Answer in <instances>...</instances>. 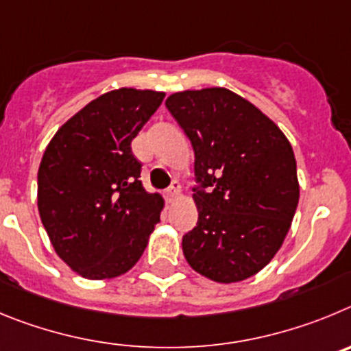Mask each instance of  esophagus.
Listing matches in <instances>:
<instances>
[{"label": "esophagus", "mask_w": 351, "mask_h": 351, "mask_svg": "<svg viewBox=\"0 0 351 351\" xmlns=\"http://www.w3.org/2000/svg\"><path fill=\"white\" fill-rule=\"evenodd\" d=\"M178 195H180V183L171 182V185L166 189V199H168V201H175Z\"/></svg>", "instance_id": "obj_1"}]
</instances>
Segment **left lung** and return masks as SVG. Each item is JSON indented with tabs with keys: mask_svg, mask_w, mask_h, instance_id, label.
I'll list each match as a JSON object with an SVG mask.
<instances>
[{
	"mask_svg": "<svg viewBox=\"0 0 351 351\" xmlns=\"http://www.w3.org/2000/svg\"><path fill=\"white\" fill-rule=\"evenodd\" d=\"M194 148L197 223L183 255L203 276L241 282L269 264L299 203L295 157L278 125L222 87L166 99Z\"/></svg>",
	"mask_w": 351,
	"mask_h": 351,
	"instance_id": "1",
	"label": "left lung"
}]
</instances>
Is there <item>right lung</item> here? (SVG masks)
Here are the masks:
<instances>
[{"mask_svg": "<svg viewBox=\"0 0 351 351\" xmlns=\"http://www.w3.org/2000/svg\"><path fill=\"white\" fill-rule=\"evenodd\" d=\"M164 93L119 89L71 117L38 169V211L59 257L89 280L128 273L160 220L162 197L140 182L131 141Z\"/></svg>", "mask_w": 351, "mask_h": 351, "instance_id": "right-lung-1", "label": "right lung"}]
</instances>
